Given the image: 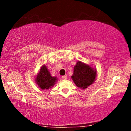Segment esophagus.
<instances>
[{
    "mask_svg": "<svg viewBox=\"0 0 131 131\" xmlns=\"http://www.w3.org/2000/svg\"><path fill=\"white\" fill-rule=\"evenodd\" d=\"M67 76H66V75H64V76H61V78H62L63 79H67Z\"/></svg>",
    "mask_w": 131,
    "mask_h": 131,
    "instance_id": "34e87169",
    "label": "esophagus"
}]
</instances>
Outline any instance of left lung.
Instances as JSON below:
<instances>
[{"mask_svg":"<svg viewBox=\"0 0 131 131\" xmlns=\"http://www.w3.org/2000/svg\"><path fill=\"white\" fill-rule=\"evenodd\" d=\"M96 76L97 71L95 70L91 66L79 61L74 67L71 78L78 88L85 89L94 82Z\"/></svg>","mask_w":131,"mask_h":131,"instance_id":"obj_1","label":"left lung"}]
</instances>
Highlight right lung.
<instances>
[{"label": "right lung", "mask_w": 131, "mask_h": 131, "mask_svg": "<svg viewBox=\"0 0 131 131\" xmlns=\"http://www.w3.org/2000/svg\"><path fill=\"white\" fill-rule=\"evenodd\" d=\"M57 80L56 77H52L46 65H43L40 69L36 78V82L38 86L42 90L49 89L53 86Z\"/></svg>", "instance_id": "obj_1"}]
</instances>
